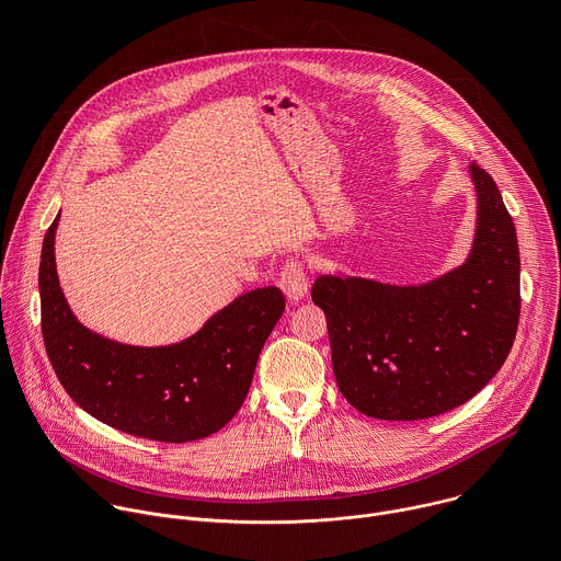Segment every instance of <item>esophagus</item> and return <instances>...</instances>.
Instances as JSON below:
<instances>
[{"label":"esophagus","mask_w":561,"mask_h":561,"mask_svg":"<svg viewBox=\"0 0 561 561\" xmlns=\"http://www.w3.org/2000/svg\"><path fill=\"white\" fill-rule=\"evenodd\" d=\"M279 288L290 301H299L308 290V275L306 266L299 260H290L284 264L279 273Z\"/></svg>","instance_id":"esophagus-1"}]
</instances>
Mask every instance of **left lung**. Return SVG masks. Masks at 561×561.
Returning <instances> with one entry per match:
<instances>
[{"mask_svg":"<svg viewBox=\"0 0 561 561\" xmlns=\"http://www.w3.org/2000/svg\"><path fill=\"white\" fill-rule=\"evenodd\" d=\"M477 230L468 260L422 286L322 275L310 290L327 312L342 394L375 420L453 411L506 362L519 324V247L493 178L470 164Z\"/></svg>","mask_w":561,"mask_h":561,"instance_id":"left-lung-1","label":"left lung"}]
</instances>
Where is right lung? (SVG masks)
<instances>
[{"instance_id":"1","label":"right lung","mask_w":561,"mask_h":561,"mask_svg":"<svg viewBox=\"0 0 561 561\" xmlns=\"http://www.w3.org/2000/svg\"><path fill=\"white\" fill-rule=\"evenodd\" d=\"M39 262L42 335L64 390L95 420L154 442L184 444L224 428L249 394L257 357L286 299L266 286L215 312L193 337L159 348L111 342L77 322L55 271V228Z\"/></svg>"}]
</instances>
